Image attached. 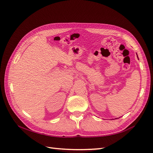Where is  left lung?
<instances>
[{
	"instance_id": "obj_1",
	"label": "left lung",
	"mask_w": 153,
	"mask_h": 153,
	"mask_svg": "<svg viewBox=\"0 0 153 153\" xmlns=\"http://www.w3.org/2000/svg\"><path fill=\"white\" fill-rule=\"evenodd\" d=\"M137 57H138V56H137Z\"/></svg>"
}]
</instances>
